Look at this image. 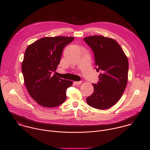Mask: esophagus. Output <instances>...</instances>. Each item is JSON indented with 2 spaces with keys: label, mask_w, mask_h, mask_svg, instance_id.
<instances>
[{
  "label": "esophagus",
  "mask_w": 150,
  "mask_h": 150,
  "mask_svg": "<svg viewBox=\"0 0 150 150\" xmlns=\"http://www.w3.org/2000/svg\"><path fill=\"white\" fill-rule=\"evenodd\" d=\"M74 83L75 85H79V84L81 83V81H75Z\"/></svg>",
  "instance_id": "1"
}]
</instances>
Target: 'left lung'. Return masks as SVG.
Segmentation results:
<instances>
[{
    "instance_id": "left-lung-1",
    "label": "left lung",
    "mask_w": 150,
    "mask_h": 150,
    "mask_svg": "<svg viewBox=\"0 0 150 150\" xmlns=\"http://www.w3.org/2000/svg\"><path fill=\"white\" fill-rule=\"evenodd\" d=\"M83 40L94 53L97 72H101L98 83H93L94 92L87 98V103L95 109H109L119 101L126 87L129 67L127 56L113 38L93 35Z\"/></svg>"
}]
</instances>
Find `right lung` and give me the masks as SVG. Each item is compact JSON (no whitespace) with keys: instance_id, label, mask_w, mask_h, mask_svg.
I'll list each match as a JSON object with an SVG mask.
<instances>
[{"instance_id":"1","label":"right lung","mask_w":150,"mask_h":150,"mask_svg":"<svg viewBox=\"0 0 150 150\" xmlns=\"http://www.w3.org/2000/svg\"><path fill=\"white\" fill-rule=\"evenodd\" d=\"M74 39L73 37H46L27 47L21 68L27 90L39 105L54 108L66 100L67 90L73 82L52 73L56 71L63 49Z\"/></svg>"}]
</instances>
